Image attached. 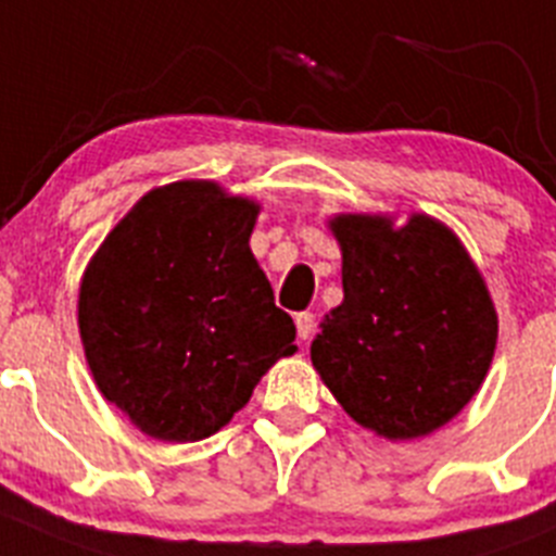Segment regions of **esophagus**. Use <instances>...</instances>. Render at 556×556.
Segmentation results:
<instances>
[{
  "label": "esophagus",
  "instance_id": "obj_1",
  "mask_svg": "<svg viewBox=\"0 0 556 556\" xmlns=\"http://www.w3.org/2000/svg\"><path fill=\"white\" fill-rule=\"evenodd\" d=\"M294 325H298V336L303 341H308L314 336V314L312 312H300L294 317Z\"/></svg>",
  "mask_w": 556,
  "mask_h": 556
}]
</instances>
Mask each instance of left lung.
<instances>
[{
    "mask_svg": "<svg viewBox=\"0 0 556 556\" xmlns=\"http://www.w3.org/2000/svg\"><path fill=\"white\" fill-rule=\"evenodd\" d=\"M344 300L319 323L312 361L339 405L391 441L438 430L480 391L496 312L455 233L414 215H341Z\"/></svg>",
    "mask_w": 556,
    "mask_h": 556,
    "instance_id": "8db88e82",
    "label": "left lung"
}]
</instances>
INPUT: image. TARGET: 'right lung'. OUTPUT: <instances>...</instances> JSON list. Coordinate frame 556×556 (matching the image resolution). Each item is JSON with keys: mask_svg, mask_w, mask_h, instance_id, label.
Returning a JSON list of instances; mask_svg holds the SVG:
<instances>
[{"mask_svg": "<svg viewBox=\"0 0 556 556\" xmlns=\"http://www.w3.org/2000/svg\"><path fill=\"white\" fill-rule=\"evenodd\" d=\"M258 206L212 181L142 195L79 289V333L101 394L146 435L201 441L294 350L251 253Z\"/></svg>", "mask_w": 556, "mask_h": 556, "instance_id": "obj_1", "label": "right lung"}]
</instances>
